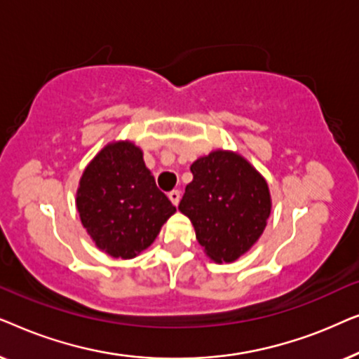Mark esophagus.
<instances>
[{"label":"esophagus","mask_w":359,"mask_h":359,"mask_svg":"<svg viewBox=\"0 0 359 359\" xmlns=\"http://www.w3.org/2000/svg\"><path fill=\"white\" fill-rule=\"evenodd\" d=\"M168 198H170V201L171 203H173L175 205H178L180 204V199H181V194H180V191H171V193H168Z\"/></svg>","instance_id":"esophagus-1"}]
</instances>
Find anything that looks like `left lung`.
Returning a JSON list of instances; mask_svg holds the SVG:
<instances>
[{
	"label": "left lung",
	"mask_w": 359,
	"mask_h": 359,
	"mask_svg": "<svg viewBox=\"0 0 359 359\" xmlns=\"http://www.w3.org/2000/svg\"><path fill=\"white\" fill-rule=\"evenodd\" d=\"M178 209L194 225L196 238L215 263H232L262 237L271 212L268 183L243 156L215 150L191 165Z\"/></svg>",
	"instance_id": "8db88e82"
}]
</instances>
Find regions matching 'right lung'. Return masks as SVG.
Here are the masks:
<instances>
[{
	"label": "right lung",
	"mask_w": 359,
	"mask_h": 359,
	"mask_svg": "<svg viewBox=\"0 0 359 359\" xmlns=\"http://www.w3.org/2000/svg\"><path fill=\"white\" fill-rule=\"evenodd\" d=\"M76 209L96 247L122 259L149 248L176 212L132 142H112L91 160L78 186Z\"/></svg>",
	"instance_id": "add662e5"
}]
</instances>
